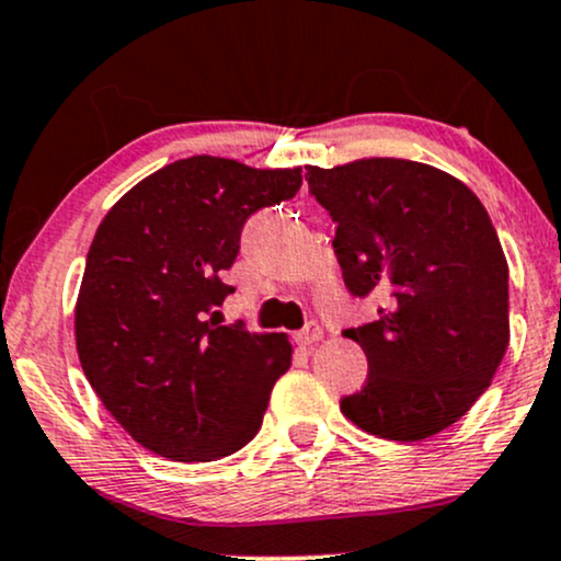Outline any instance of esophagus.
Returning <instances> with one entry per match:
<instances>
[{"mask_svg":"<svg viewBox=\"0 0 561 561\" xmlns=\"http://www.w3.org/2000/svg\"><path fill=\"white\" fill-rule=\"evenodd\" d=\"M319 340H323V329H321V323H316V321L306 323V329H300V332L295 334V342H298V345H302V347L316 345Z\"/></svg>","mask_w":561,"mask_h":561,"instance_id":"esophagus-1","label":"esophagus"}]
</instances>
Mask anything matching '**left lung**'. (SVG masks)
Here are the masks:
<instances>
[{
    "label": "left lung",
    "mask_w": 561,
    "mask_h": 561,
    "mask_svg": "<svg viewBox=\"0 0 561 561\" xmlns=\"http://www.w3.org/2000/svg\"><path fill=\"white\" fill-rule=\"evenodd\" d=\"M306 170L336 225L347 289L381 302L379 319L345 332L368 357V379L342 413L389 442L434 436L473 408L510 345V268L489 211L421 161Z\"/></svg>",
    "instance_id": "left-lung-1"
}]
</instances>
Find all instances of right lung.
Segmentation results:
<instances>
[{
  "mask_svg": "<svg viewBox=\"0 0 561 561\" xmlns=\"http://www.w3.org/2000/svg\"><path fill=\"white\" fill-rule=\"evenodd\" d=\"M302 174L234 159L167 164L110 208L85 259L76 345L85 379L140 447L211 462L259 434L293 363L285 334L221 327L248 216L293 198Z\"/></svg>",
  "mask_w": 561,
  "mask_h": 561,
  "instance_id": "1",
  "label": "right lung"
}]
</instances>
